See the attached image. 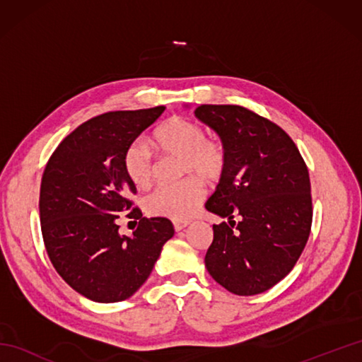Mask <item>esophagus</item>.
Here are the masks:
<instances>
[{"label":"esophagus","mask_w":362,"mask_h":362,"mask_svg":"<svg viewBox=\"0 0 362 362\" xmlns=\"http://www.w3.org/2000/svg\"><path fill=\"white\" fill-rule=\"evenodd\" d=\"M173 224H174L175 232H180V230H183V228L189 226V222L188 221H174Z\"/></svg>","instance_id":"34e87169"}]
</instances>
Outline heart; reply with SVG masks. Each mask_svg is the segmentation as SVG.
Instances as JSON below:
<instances>
[{
	"label": "heart",
	"mask_w": 362,
	"mask_h": 362,
	"mask_svg": "<svg viewBox=\"0 0 362 362\" xmlns=\"http://www.w3.org/2000/svg\"><path fill=\"white\" fill-rule=\"evenodd\" d=\"M157 148L171 156L185 157V173L197 174L206 180H218L227 165L224 144L206 138L202 124L187 118H171L153 135ZM122 168L136 188L148 187L156 169L149 143L136 138L122 153ZM205 185L199 177L175 185H158L144 197V209L151 216L182 221L189 218L205 197Z\"/></svg>",
	"instance_id": "obj_1"
}]
</instances>
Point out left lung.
Masks as SVG:
<instances>
[{
  "mask_svg": "<svg viewBox=\"0 0 362 362\" xmlns=\"http://www.w3.org/2000/svg\"><path fill=\"white\" fill-rule=\"evenodd\" d=\"M194 115L219 135L227 152L205 209L228 224L213 226L206 271L236 296L261 294L292 271L308 241V168L281 127L245 107L205 104Z\"/></svg>",
  "mask_w": 362,
  "mask_h": 362,
  "instance_id": "obj_1",
  "label": "left lung"
}]
</instances>
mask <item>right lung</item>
Segmentation results:
<instances>
[{
    "mask_svg": "<svg viewBox=\"0 0 362 362\" xmlns=\"http://www.w3.org/2000/svg\"><path fill=\"white\" fill-rule=\"evenodd\" d=\"M165 112H109L83 122L52 152L40 187V224L57 274L99 303L126 300L148 280L163 244L174 235L166 218H143L130 201L136 188L122 153ZM139 219L132 237L119 235L117 218Z\"/></svg>",
    "mask_w": 362,
    "mask_h": 362,
    "instance_id": "1",
    "label": "right lung"
}]
</instances>
